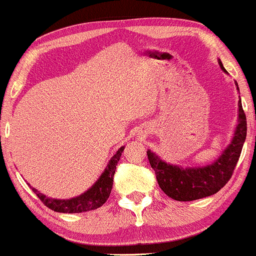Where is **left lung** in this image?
Here are the masks:
<instances>
[{"label":"left lung","instance_id":"1","mask_svg":"<svg viewBox=\"0 0 256 256\" xmlns=\"http://www.w3.org/2000/svg\"><path fill=\"white\" fill-rule=\"evenodd\" d=\"M224 72L225 68L219 62ZM238 88V85H237ZM247 136V117L238 102V126L232 141L213 164L204 168H182L162 162L154 153L147 151L150 164L154 170L159 187L168 196L177 201H193L211 196L229 182L241 156L243 144Z\"/></svg>","mask_w":256,"mask_h":256}]
</instances>
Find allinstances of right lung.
I'll return each mask as SVG.
<instances>
[{
  "mask_svg": "<svg viewBox=\"0 0 256 256\" xmlns=\"http://www.w3.org/2000/svg\"><path fill=\"white\" fill-rule=\"evenodd\" d=\"M123 148L124 147H121L116 152V154L111 158L106 169L102 174V176L99 177L98 181L94 183V186H92L86 193L81 194L79 196L74 198V199L54 200L45 196L44 194L39 193V192H37V189L32 188V190L34 192L36 195L40 199V201L45 206L49 207L50 210H52L55 212L81 213L98 208V207H100L103 204H105V201L110 196L114 183V175H115L116 171V165L118 163L120 158H121Z\"/></svg>",
  "mask_w": 256,
  "mask_h": 256,
  "instance_id": "1",
  "label": "right lung"
}]
</instances>
